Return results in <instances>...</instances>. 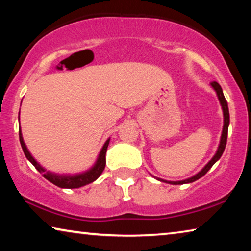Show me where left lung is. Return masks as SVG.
<instances>
[{
    "label": "left lung",
    "mask_w": 251,
    "mask_h": 251,
    "mask_svg": "<svg viewBox=\"0 0 251 251\" xmlns=\"http://www.w3.org/2000/svg\"><path fill=\"white\" fill-rule=\"evenodd\" d=\"M211 86L216 91V93H217L218 100L220 101V105H222V108H223V112H224V127H223L222 138H220V143H219L218 150H217V151H216L215 156L212 157L211 160H209V163H208L206 166L201 169V172H199L198 174H196V175H195V176L188 178V179L180 180V181H167V180L160 179V178H156L157 180H160V181H164V182H168V184H172V185H181V184H188V182H193V181L199 179V178H201L203 175H205V174L212 167V165H214L216 161H217L220 158V157H222L223 152L225 151V147H226V144H227L228 126H229V109H228L227 100H226V99H225L224 93H223L222 87H220V85L217 82H212L211 83Z\"/></svg>",
    "instance_id": "obj_1"
}]
</instances>
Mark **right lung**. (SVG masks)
<instances>
[{"label": "right lung", "mask_w": 251, "mask_h": 251, "mask_svg": "<svg viewBox=\"0 0 251 251\" xmlns=\"http://www.w3.org/2000/svg\"><path fill=\"white\" fill-rule=\"evenodd\" d=\"M19 136H20V143L21 146H22V150L24 151L26 158L31 161L33 166L35 167L37 171H39L44 178H46L49 181L52 182V184L56 185L57 187H61V188H79V187H83L87 184H91V182L95 181L97 178L100 176V174L103 173L105 165H106V151H107L108 144H109V138L105 142L103 148H101L99 155V158H97L96 163L94 164L91 169L88 171L80 173V174H75V175H59V174H55L52 172L46 171L41 165L37 163V161L33 158V156L29 154L26 145L23 141L22 137V131H21V127L19 129Z\"/></svg>", "instance_id": "obj_1"}]
</instances>
